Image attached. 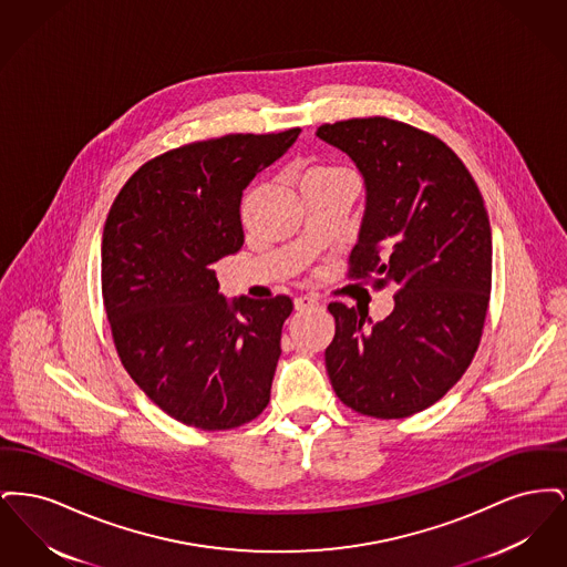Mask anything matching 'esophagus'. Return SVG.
<instances>
[{"instance_id": "esophagus-1", "label": "esophagus", "mask_w": 567, "mask_h": 567, "mask_svg": "<svg viewBox=\"0 0 567 567\" xmlns=\"http://www.w3.org/2000/svg\"><path fill=\"white\" fill-rule=\"evenodd\" d=\"M319 299L315 296H299L296 297L297 310H308V308H317Z\"/></svg>"}]
</instances>
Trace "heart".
Returning a JSON list of instances; mask_svg holds the SVG:
<instances>
[{"mask_svg": "<svg viewBox=\"0 0 567 567\" xmlns=\"http://www.w3.org/2000/svg\"><path fill=\"white\" fill-rule=\"evenodd\" d=\"M312 169H317V172H324V169H336V167H312Z\"/></svg>", "mask_w": 567, "mask_h": 567, "instance_id": "b5f03b06", "label": "heart"}]
</instances>
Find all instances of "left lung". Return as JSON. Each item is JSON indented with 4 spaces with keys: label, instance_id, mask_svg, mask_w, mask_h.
<instances>
[{
    "label": "left lung",
    "instance_id": "8db88e82",
    "mask_svg": "<svg viewBox=\"0 0 567 567\" xmlns=\"http://www.w3.org/2000/svg\"><path fill=\"white\" fill-rule=\"evenodd\" d=\"M317 135L365 178L347 276L395 289L393 312L377 324L359 306H327L336 319L327 374L354 412L405 419L442 400L478 351L493 271L485 199L451 146L402 121L347 118Z\"/></svg>",
    "mask_w": 567,
    "mask_h": 567
}]
</instances>
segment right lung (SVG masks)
I'll use <instances>...</instances> for the list:
<instances>
[{"label":"right lung","instance_id":"right-lung-1","mask_svg":"<svg viewBox=\"0 0 567 567\" xmlns=\"http://www.w3.org/2000/svg\"><path fill=\"white\" fill-rule=\"evenodd\" d=\"M299 132L169 148L140 165L110 206L102 296L114 349L146 398L183 425L236 430L270 404L293 299H227L213 264L240 250L243 190Z\"/></svg>","mask_w":567,"mask_h":567}]
</instances>
